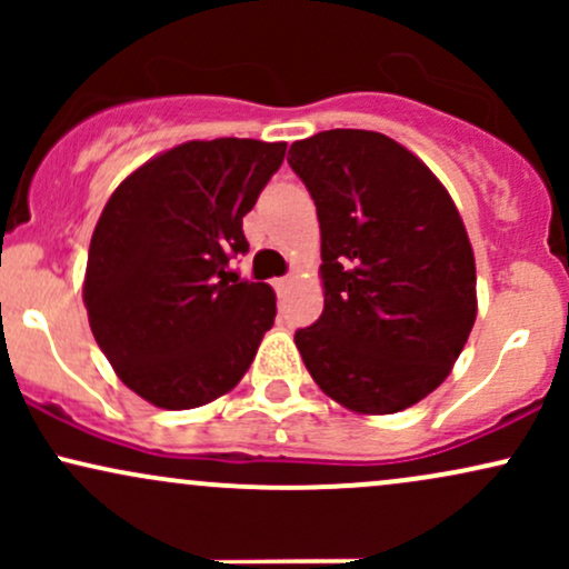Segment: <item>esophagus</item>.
I'll list each match as a JSON object with an SVG mask.
<instances>
[{"label":"esophagus","instance_id":"obj_1","mask_svg":"<svg viewBox=\"0 0 569 569\" xmlns=\"http://www.w3.org/2000/svg\"><path fill=\"white\" fill-rule=\"evenodd\" d=\"M272 286H276V291H278V293H286V289H289V286H291V278H289V276H286V278H278L276 283H272Z\"/></svg>","mask_w":569,"mask_h":569}]
</instances>
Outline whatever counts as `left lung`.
<instances>
[{"label": "left lung", "mask_w": 569, "mask_h": 569, "mask_svg": "<svg viewBox=\"0 0 569 569\" xmlns=\"http://www.w3.org/2000/svg\"><path fill=\"white\" fill-rule=\"evenodd\" d=\"M289 154L321 224L323 312L293 335L307 371L358 415L422 401L476 321L473 248L452 198L375 130H323Z\"/></svg>", "instance_id": "8db88e82"}]
</instances>
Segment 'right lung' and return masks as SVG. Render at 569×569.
Wrapping results in <instances>:
<instances>
[{"label":"right lung","mask_w":569,"mask_h":569,"mask_svg":"<svg viewBox=\"0 0 569 569\" xmlns=\"http://www.w3.org/2000/svg\"><path fill=\"white\" fill-rule=\"evenodd\" d=\"M286 143L187 141L114 189L88 251L82 299L117 377L160 409L230 393L276 321V291L227 270L243 217Z\"/></svg>","instance_id":"add662e5"}]
</instances>
